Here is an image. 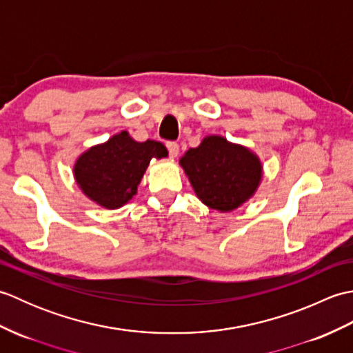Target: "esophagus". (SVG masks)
Segmentation results:
<instances>
[{
	"label": "esophagus",
	"mask_w": 353,
	"mask_h": 353,
	"mask_svg": "<svg viewBox=\"0 0 353 353\" xmlns=\"http://www.w3.org/2000/svg\"><path fill=\"white\" fill-rule=\"evenodd\" d=\"M167 150H168V154L170 157H177L179 154V144L174 141H170L167 142Z\"/></svg>",
	"instance_id": "esophagus-1"
}]
</instances>
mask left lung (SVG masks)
Instances as JSON below:
<instances>
[{
	"label": "left lung",
	"instance_id": "1",
	"mask_svg": "<svg viewBox=\"0 0 353 353\" xmlns=\"http://www.w3.org/2000/svg\"><path fill=\"white\" fill-rule=\"evenodd\" d=\"M197 197L221 212L234 211L253 196L261 181L259 159L221 137H208L181 159Z\"/></svg>",
	"mask_w": 353,
	"mask_h": 353
}]
</instances>
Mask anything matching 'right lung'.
<instances>
[{"label":"right lung","mask_w":353,"mask_h":353,"mask_svg":"<svg viewBox=\"0 0 353 353\" xmlns=\"http://www.w3.org/2000/svg\"><path fill=\"white\" fill-rule=\"evenodd\" d=\"M157 141L137 142L121 132L106 144L89 148L74 167L76 181L86 196L108 209H117L137 194L150 161L167 156Z\"/></svg>","instance_id":"1"}]
</instances>
